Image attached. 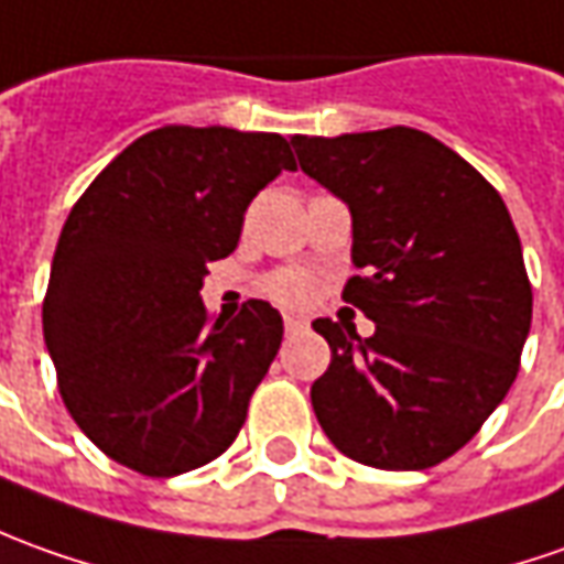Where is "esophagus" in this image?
I'll list each match as a JSON object with an SVG mask.
<instances>
[{
  "mask_svg": "<svg viewBox=\"0 0 564 564\" xmlns=\"http://www.w3.org/2000/svg\"><path fill=\"white\" fill-rule=\"evenodd\" d=\"M283 327H286V333L302 330V327H305V317H299V314H283Z\"/></svg>",
  "mask_w": 564,
  "mask_h": 564,
  "instance_id": "esophagus-1",
  "label": "esophagus"
}]
</instances>
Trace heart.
<instances>
[{
    "label": "heart",
    "instance_id": "heart-1",
    "mask_svg": "<svg viewBox=\"0 0 564 564\" xmlns=\"http://www.w3.org/2000/svg\"><path fill=\"white\" fill-rule=\"evenodd\" d=\"M268 296L274 302H283V305H302L314 296V278L299 271V268H283V271H274L265 283H262Z\"/></svg>",
    "mask_w": 564,
    "mask_h": 564
}]
</instances>
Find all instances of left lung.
Here are the masks:
<instances>
[{"instance_id": "left-lung-1", "label": "left lung", "mask_w": 564, "mask_h": 564, "mask_svg": "<svg viewBox=\"0 0 564 564\" xmlns=\"http://www.w3.org/2000/svg\"><path fill=\"white\" fill-rule=\"evenodd\" d=\"M302 172L351 213L343 299L377 330L317 317L330 367L312 386L321 429L373 469H429L507 398L531 330V283L507 203L438 138L392 126L293 138Z\"/></svg>"}]
</instances>
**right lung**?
Listing matches in <instances>:
<instances>
[{
	"label": "right lung",
	"instance_id": "obj_1",
	"mask_svg": "<svg viewBox=\"0 0 564 564\" xmlns=\"http://www.w3.org/2000/svg\"><path fill=\"white\" fill-rule=\"evenodd\" d=\"M293 141L163 126L76 200L42 302L45 348L76 426L107 457L172 478L225 454L283 339L250 299L209 324L206 265L237 250L252 197L296 170Z\"/></svg>",
	"mask_w": 564,
	"mask_h": 564
}]
</instances>
